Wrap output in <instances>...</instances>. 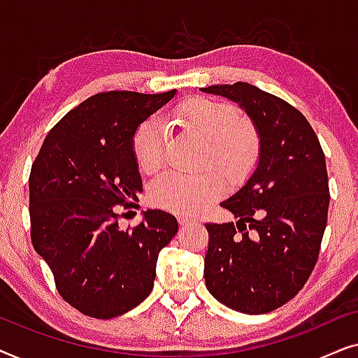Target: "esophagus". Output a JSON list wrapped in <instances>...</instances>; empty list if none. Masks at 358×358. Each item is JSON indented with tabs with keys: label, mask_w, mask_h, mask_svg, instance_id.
Segmentation results:
<instances>
[{
	"label": "esophagus",
	"mask_w": 358,
	"mask_h": 358,
	"mask_svg": "<svg viewBox=\"0 0 358 358\" xmlns=\"http://www.w3.org/2000/svg\"><path fill=\"white\" fill-rule=\"evenodd\" d=\"M179 224L182 228H185V227H189V224H192V222H190V220H187V218H179Z\"/></svg>",
	"instance_id": "1"
}]
</instances>
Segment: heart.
<instances>
[{
    "mask_svg": "<svg viewBox=\"0 0 358 358\" xmlns=\"http://www.w3.org/2000/svg\"><path fill=\"white\" fill-rule=\"evenodd\" d=\"M176 122L189 134L207 141L205 164H213L227 176H236L256 163L259 135L252 124L241 119L238 107L228 102L192 97L176 109ZM134 156L143 173H155L164 161L166 138L159 120H146L134 136ZM220 190L217 176L203 173L182 176L164 173L151 184L150 199L158 207L179 215H195Z\"/></svg>",
    "mask_w": 358,
    "mask_h": 358,
    "instance_id": "obj_1",
    "label": "heart"
}]
</instances>
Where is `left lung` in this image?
I'll return each mask as SVG.
<instances>
[{"label": "left lung", "mask_w": 358, "mask_h": 358, "mask_svg": "<svg viewBox=\"0 0 358 358\" xmlns=\"http://www.w3.org/2000/svg\"><path fill=\"white\" fill-rule=\"evenodd\" d=\"M238 102L261 138L259 163L222 202L236 223H207L205 285L224 306L264 315L301 290L320 256L329 180L320 140L305 115L249 83L200 87Z\"/></svg>", "instance_id": "1"}]
</instances>
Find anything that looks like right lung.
Listing matches in <instances>:
<instances>
[{"label":"right lung","instance_id":"1","mask_svg":"<svg viewBox=\"0 0 358 358\" xmlns=\"http://www.w3.org/2000/svg\"><path fill=\"white\" fill-rule=\"evenodd\" d=\"M174 94L91 96L48 131L34 161V249L63 300L83 315L110 320L138 306L153 290L159 251L178 233V220L163 210L145 212L135 228L119 227L120 207L143 190L135 131Z\"/></svg>","mask_w":358,"mask_h":358}]
</instances>
